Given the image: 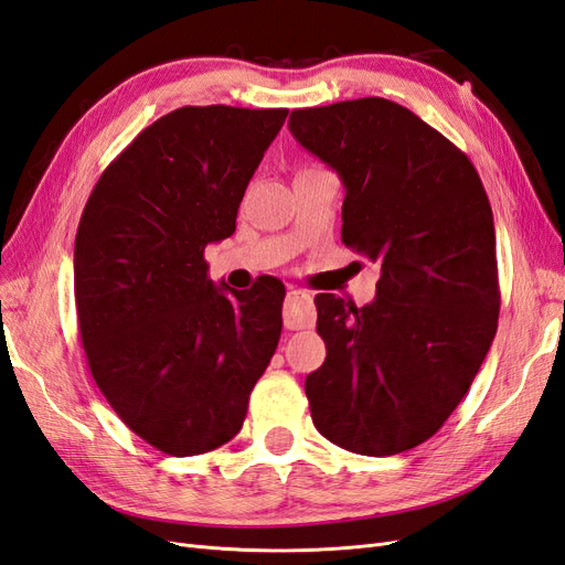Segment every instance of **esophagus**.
<instances>
[{
    "mask_svg": "<svg viewBox=\"0 0 565 565\" xmlns=\"http://www.w3.org/2000/svg\"><path fill=\"white\" fill-rule=\"evenodd\" d=\"M285 328L299 330V328H309L313 323V305H311V295L305 290H290L285 299Z\"/></svg>",
    "mask_w": 565,
    "mask_h": 565,
    "instance_id": "1",
    "label": "esophagus"
}]
</instances>
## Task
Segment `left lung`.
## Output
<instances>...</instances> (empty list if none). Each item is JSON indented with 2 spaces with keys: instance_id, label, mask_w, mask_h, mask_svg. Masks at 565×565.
<instances>
[{
  "instance_id": "left-lung-1",
  "label": "left lung",
  "mask_w": 565,
  "mask_h": 565,
  "mask_svg": "<svg viewBox=\"0 0 565 565\" xmlns=\"http://www.w3.org/2000/svg\"><path fill=\"white\" fill-rule=\"evenodd\" d=\"M287 127L345 184L342 244L381 266L366 307L313 299L326 362L305 383L311 419L340 448L395 456L441 429L497 335L487 191L456 143L386 98L292 109Z\"/></svg>"
}]
</instances>
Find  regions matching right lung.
<instances>
[{"label": "right lung", "instance_id": "obj_1", "mask_svg": "<svg viewBox=\"0 0 565 565\" xmlns=\"http://www.w3.org/2000/svg\"><path fill=\"white\" fill-rule=\"evenodd\" d=\"M287 109L179 107L107 164L76 230L74 297L90 374L117 417L174 458L242 429L282 330L285 285L220 290L203 252L237 209Z\"/></svg>", "mask_w": 565, "mask_h": 565}]
</instances>
